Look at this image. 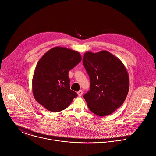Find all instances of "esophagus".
Wrapping results in <instances>:
<instances>
[{"mask_svg":"<svg viewBox=\"0 0 156 156\" xmlns=\"http://www.w3.org/2000/svg\"><path fill=\"white\" fill-rule=\"evenodd\" d=\"M77 94L79 97H81L83 94V91L82 90H79L78 92H77Z\"/></svg>","mask_w":156,"mask_h":156,"instance_id":"esophagus-1","label":"esophagus"}]
</instances>
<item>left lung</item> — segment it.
<instances>
[{
	"mask_svg": "<svg viewBox=\"0 0 156 156\" xmlns=\"http://www.w3.org/2000/svg\"><path fill=\"white\" fill-rule=\"evenodd\" d=\"M83 65L90 80V90L83 95L89 109L99 116L112 114L123 104L129 92L125 66L107 51L86 52Z\"/></svg>",
	"mask_w": 156,
	"mask_h": 156,
	"instance_id": "left-lung-1",
	"label": "left lung"
}]
</instances>
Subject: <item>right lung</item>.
Returning <instances> with one entry per match:
<instances>
[{"label":"right lung","mask_w":156,"mask_h":156,"mask_svg":"<svg viewBox=\"0 0 156 156\" xmlns=\"http://www.w3.org/2000/svg\"><path fill=\"white\" fill-rule=\"evenodd\" d=\"M82 59L73 50L55 47L39 59L33 79V91L36 100L47 110H64L77 97L70 89L69 71Z\"/></svg>","instance_id":"add662e5"}]
</instances>
